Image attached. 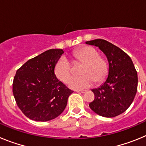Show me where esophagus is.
I'll return each instance as SVG.
<instances>
[{"instance_id":"34e87169","label":"esophagus","mask_w":146,"mask_h":146,"mask_svg":"<svg viewBox=\"0 0 146 146\" xmlns=\"http://www.w3.org/2000/svg\"><path fill=\"white\" fill-rule=\"evenodd\" d=\"M75 91L77 93H82V94H83V93L86 92V91H84V90H77V91Z\"/></svg>"}]
</instances>
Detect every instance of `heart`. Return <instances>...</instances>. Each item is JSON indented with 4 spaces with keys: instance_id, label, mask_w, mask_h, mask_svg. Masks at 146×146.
<instances>
[{
    "instance_id": "b5f03b06",
    "label": "heart",
    "mask_w": 146,
    "mask_h": 146,
    "mask_svg": "<svg viewBox=\"0 0 146 146\" xmlns=\"http://www.w3.org/2000/svg\"><path fill=\"white\" fill-rule=\"evenodd\" d=\"M97 50L91 47H85L74 53L77 61L83 64L80 77L70 78L72 66L66 58L60 57L57 60L54 68L55 76L64 82H68V86L72 89H83L94 84V81L100 82L104 79L108 73V64L102 58L99 57Z\"/></svg>"
}]
</instances>
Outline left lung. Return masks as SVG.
Listing matches in <instances>:
<instances>
[{
	"mask_svg": "<svg viewBox=\"0 0 146 146\" xmlns=\"http://www.w3.org/2000/svg\"><path fill=\"white\" fill-rule=\"evenodd\" d=\"M86 44L99 47L109 64L106 80L91 90L95 98L89 107L101 116H117L128 109L136 95L138 79L133 62L126 52L106 40H91Z\"/></svg>",
	"mask_w": 146,
	"mask_h": 146,
	"instance_id": "1",
	"label": "left lung"
}]
</instances>
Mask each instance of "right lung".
I'll return each instance as SVG.
<instances>
[{
	"label": "right lung",
	"instance_id": "add662e5",
	"mask_svg": "<svg viewBox=\"0 0 146 146\" xmlns=\"http://www.w3.org/2000/svg\"><path fill=\"white\" fill-rule=\"evenodd\" d=\"M62 49H51L28 60L17 69L13 81V94L25 116L36 121L57 118L66 107L71 91L54 72Z\"/></svg>",
	"mask_w": 146,
	"mask_h": 146
}]
</instances>
